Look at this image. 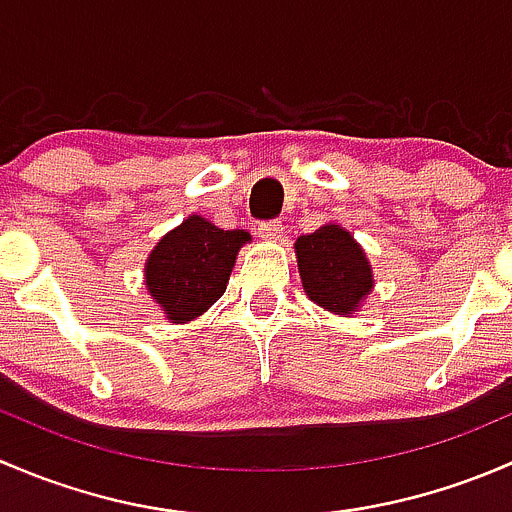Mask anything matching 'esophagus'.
<instances>
[{"label": "esophagus", "mask_w": 512, "mask_h": 512, "mask_svg": "<svg viewBox=\"0 0 512 512\" xmlns=\"http://www.w3.org/2000/svg\"><path fill=\"white\" fill-rule=\"evenodd\" d=\"M257 232H260V237H265V240L275 242V240H280L282 232H285V225H282L280 220H270V223L257 225Z\"/></svg>", "instance_id": "obj_1"}]
</instances>
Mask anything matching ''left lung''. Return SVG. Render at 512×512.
<instances>
[{
  "mask_svg": "<svg viewBox=\"0 0 512 512\" xmlns=\"http://www.w3.org/2000/svg\"><path fill=\"white\" fill-rule=\"evenodd\" d=\"M302 287L312 302L334 314H354L374 289L366 252L342 225H322L294 242Z\"/></svg>",
  "mask_w": 512,
  "mask_h": 512,
  "instance_id": "left-lung-1",
  "label": "left lung"
}]
</instances>
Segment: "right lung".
Here are the masks:
<instances>
[{
	"label": "right lung",
	"mask_w": 512,
	"mask_h": 512,
	"mask_svg": "<svg viewBox=\"0 0 512 512\" xmlns=\"http://www.w3.org/2000/svg\"><path fill=\"white\" fill-rule=\"evenodd\" d=\"M245 230H223L190 215L163 235L146 262V287L165 317L185 324L223 297Z\"/></svg>",
	"instance_id": "obj_1"
}]
</instances>
